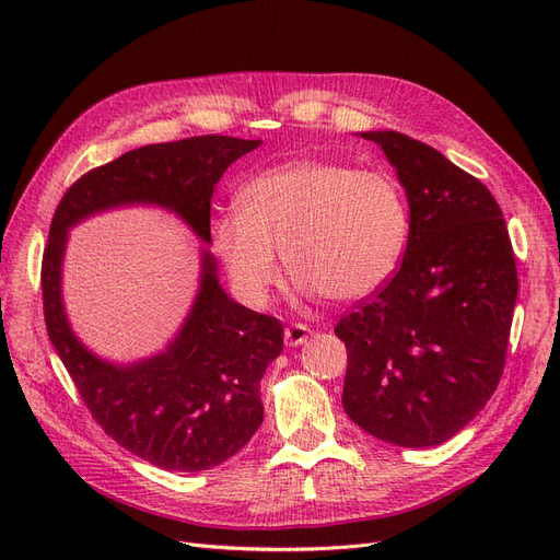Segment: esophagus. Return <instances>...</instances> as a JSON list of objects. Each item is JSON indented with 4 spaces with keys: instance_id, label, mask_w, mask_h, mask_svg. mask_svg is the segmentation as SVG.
Listing matches in <instances>:
<instances>
[{
    "instance_id": "esophagus-1",
    "label": "esophagus",
    "mask_w": 560,
    "mask_h": 560,
    "mask_svg": "<svg viewBox=\"0 0 560 560\" xmlns=\"http://www.w3.org/2000/svg\"><path fill=\"white\" fill-rule=\"evenodd\" d=\"M311 327H306V325H290L284 329V343L287 346H292V348H296V346H303L311 338Z\"/></svg>"
}]
</instances>
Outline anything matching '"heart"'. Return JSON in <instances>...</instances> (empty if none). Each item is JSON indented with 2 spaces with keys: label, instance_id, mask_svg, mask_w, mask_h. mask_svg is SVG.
<instances>
[{
  "label": "heart",
  "instance_id": "obj_1",
  "mask_svg": "<svg viewBox=\"0 0 560 560\" xmlns=\"http://www.w3.org/2000/svg\"><path fill=\"white\" fill-rule=\"evenodd\" d=\"M409 200L397 177L348 163L299 159L245 182L241 210L217 214L212 247L252 306L278 282L276 252L303 292L336 303L376 294L404 257Z\"/></svg>",
  "mask_w": 560,
  "mask_h": 560
}]
</instances>
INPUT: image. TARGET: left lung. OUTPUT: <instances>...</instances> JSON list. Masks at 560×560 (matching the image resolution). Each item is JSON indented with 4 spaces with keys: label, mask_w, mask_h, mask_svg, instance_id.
Here are the masks:
<instances>
[{
    "label": "left lung",
    "mask_w": 560,
    "mask_h": 560,
    "mask_svg": "<svg viewBox=\"0 0 560 560\" xmlns=\"http://www.w3.org/2000/svg\"><path fill=\"white\" fill-rule=\"evenodd\" d=\"M397 171L411 231L397 273L338 319L348 348L343 409L381 442H448L493 397L518 294L498 200L430 144L362 132Z\"/></svg>",
    "instance_id": "1"
}]
</instances>
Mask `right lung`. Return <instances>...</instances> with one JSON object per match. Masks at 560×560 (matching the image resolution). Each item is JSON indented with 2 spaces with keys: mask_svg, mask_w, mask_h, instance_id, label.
<instances>
[{
  "mask_svg": "<svg viewBox=\"0 0 560 560\" xmlns=\"http://www.w3.org/2000/svg\"><path fill=\"white\" fill-rule=\"evenodd\" d=\"M261 140L200 135L147 144L79 177L54 214L42 261L44 317L50 343L91 416L118 446L167 471H202L238 453L264 420L259 383L282 352L278 317L235 303L200 254V287L171 346L149 360L112 364L74 336L62 306L67 231L121 206H159L210 243V202L226 167Z\"/></svg>",
  "mask_w": 560,
  "mask_h": 560,
  "instance_id": "1",
  "label": "right lung"
}]
</instances>
